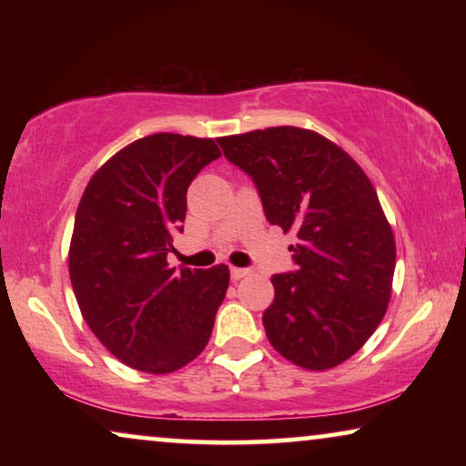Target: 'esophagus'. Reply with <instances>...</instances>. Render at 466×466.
Returning <instances> with one entry per match:
<instances>
[{
	"mask_svg": "<svg viewBox=\"0 0 466 466\" xmlns=\"http://www.w3.org/2000/svg\"><path fill=\"white\" fill-rule=\"evenodd\" d=\"M248 269H241V267H231V279L233 282H238V279H241V278H246L248 276Z\"/></svg>",
	"mask_w": 466,
	"mask_h": 466,
	"instance_id": "34e87169",
	"label": "esophagus"
}]
</instances>
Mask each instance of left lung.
Returning a JSON list of instances; mask_svg holds the SVG:
<instances>
[{
    "label": "left lung",
    "mask_w": 466,
    "mask_h": 466,
    "mask_svg": "<svg viewBox=\"0 0 466 466\" xmlns=\"http://www.w3.org/2000/svg\"><path fill=\"white\" fill-rule=\"evenodd\" d=\"M218 144L257 184L267 220L297 235V269L271 278L267 339L309 371L341 365L380 327L392 292L397 248L371 180L346 150L299 127Z\"/></svg>",
    "instance_id": "8db88e82"
}]
</instances>
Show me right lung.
I'll return each instance as SVG.
<instances>
[{"instance_id": "add662e5", "label": "right lung", "mask_w": 466, "mask_h": 466, "mask_svg": "<svg viewBox=\"0 0 466 466\" xmlns=\"http://www.w3.org/2000/svg\"><path fill=\"white\" fill-rule=\"evenodd\" d=\"M220 157L209 137L136 139L88 180L69 244V279L95 337L120 362L171 373L208 346L228 267L176 273L167 254L187 218V190Z\"/></svg>"}]
</instances>
